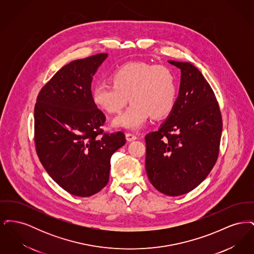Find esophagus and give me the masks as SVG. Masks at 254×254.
Wrapping results in <instances>:
<instances>
[{
    "label": "esophagus",
    "mask_w": 254,
    "mask_h": 254,
    "mask_svg": "<svg viewBox=\"0 0 254 254\" xmlns=\"http://www.w3.org/2000/svg\"><path fill=\"white\" fill-rule=\"evenodd\" d=\"M126 139L128 142H132V141L137 139V136L134 135V134H131V133H126Z\"/></svg>",
    "instance_id": "34e87169"
}]
</instances>
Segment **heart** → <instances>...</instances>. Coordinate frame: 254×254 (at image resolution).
Wrapping results in <instances>:
<instances>
[{"instance_id":"obj_1","label":"heart","mask_w":254,"mask_h":254,"mask_svg":"<svg viewBox=\"0 0 254 254\" xmlns=\"http://www.w3.org/2000/svg\"><path fill=\"white\" fill-rule=\"evenodd\" d=\"M113 85L98 84L91 98L97 108L109 114L119 113L129 101L131 105L113 120V127L140 130L150 116H168L176 103L175 77L168 66L144 62L123 64L111 75Z\"/></svg>"}]
</instances>
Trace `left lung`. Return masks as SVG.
Instances as JSON below:
<instances>
[{
    "mask_svg": "<svg viewBox=\"0 0 254 254\" xmlns=\"http://www.w3.org/2000/svg\"><path fill=\"white\" fill-rule=\"evenodd\" d=\"M169 63L181 70L179 93L157 131L145 135V170L160 192L179 196L197 188L214 167L223 124L203 74L189 62Z\"/></svg>",
    "mask_w": 254,
    "mask_h": 254,
    "instance_id": "1",
    "label": "left lung"
}]
</instances>
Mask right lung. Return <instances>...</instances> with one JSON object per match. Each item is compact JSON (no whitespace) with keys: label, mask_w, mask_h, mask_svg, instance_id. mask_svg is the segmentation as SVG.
<instances>
[{"label":"right lung","mask_w":254,"mask_h":254,"mask_svg":"<svg viewBox=\"0 0 254 254\" xmlns=\"http://www.w3.org/2000/svg\"><path fill=\"white\" fill-rule=\"evenodd\" d=\"M108 54L63 66L40 91L34 109L37 154L65 191L88 197L106 187L110 158L126 144L123 132L104 134L105 114L91 98V83Z\"/></svg>","instance_id":"1"}]
</instances>
